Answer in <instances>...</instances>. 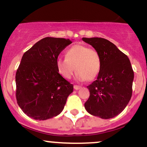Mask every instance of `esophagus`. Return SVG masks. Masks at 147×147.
I'll return each mask as SVG.
<instances>
[{"instance_id": "esophagus-1", "label": "esophagus", "mask_w": 147, "mask_h": 147, "mask_svg": "<svg viewBox=\"0 0 147 147\" xmlns=\"http://www.w3.org/2000/svg\"><path fill=\"white\" fill-rule=\"evenodd\" d=\"M74 88H75V90H79L81 88V86H78V85H75V86H74Z\"/></svg>"}]
</instances>
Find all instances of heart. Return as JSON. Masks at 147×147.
Returning <instances> with one entry per match:
<instances>
[{"instance_id": "b5f03b06", "label": "heart", "mask_w": 147, "mask_h": 147, "mask_svg": "<svg viewBox=\"0 0 147 147\" xmlns=\"http://www.w3.org/2000/svg\"><path fill=\"white\" fill-rule=\"evenodd\" d=\"M56 65L58 72L63 78L70 79L75 69L78 81H91L99 73L101 60L97 50L86 45H75L66 51L65 59H56Z\"/></svg>"}]
</instances>
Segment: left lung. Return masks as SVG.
Returning <instances> with one entry per match:
<instances>
[{
  "mask_svg": "<svg viewBox=\"0 0 147 147\" xmlns=\"http://www.w3.org/2000/svg\"><path fill=\"white\" fill-rule=\"evenodd\" d=\"M82 40L97 50L101 60L97 79L87 86L90 96L84 107L91 115L113 118L125 109L131 98L134 72L130 61L109 40L101 38Z\"/></svg>",
  "mask_w": 147,
  "mask_h": 147,
  "instance_id": "left-lung-1",
  "label": "left lung"
}]
</instances>
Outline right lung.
<instances>
[{
	"label": "right lung",
	"instance_id": "right-lung-1",
	"mask_svg": "<svg viewBox=\"0 0 147 147\" xmlns=\"http://www.w3.org/2000/svg\"><path fill=\"white\" fill-rule=\"evenodd\" d=\"M72 41L47 37L26 51L16 72V98L22 110L35 120L62 112L73 85L58 72L56 59Z\"/></svg>",
	"mask_w": 147,
	"mask_h": 147
}]
</instances>
